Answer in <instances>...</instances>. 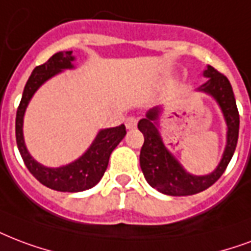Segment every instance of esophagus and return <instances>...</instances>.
I'll use <instances>...</instances> for the list:
<instances>
[{
	"mask_svg": "<svg viewBox=\"0 0 251 251\" xmlns=\"http://www.w3.org/2000/svg\"><path fill=\"white\" fill-rule=\"evenodd\" d=\"M137 124H138V118H137V117L131 116V117L126 118L125 125H126V127H127V129H134V127L137 126Z\"/></svg>",
	"mask_w": 251,
	"mask_h": 251,
	"instance_id": "esophagus-1",
	"label": "esophagus"
}]
</instances>
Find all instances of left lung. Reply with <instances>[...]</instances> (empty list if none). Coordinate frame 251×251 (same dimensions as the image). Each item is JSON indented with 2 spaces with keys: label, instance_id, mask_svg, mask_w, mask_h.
I'll use <instances>...</instances> for the list:
<instances>
[{
  "label": "left lung",
  "instance_id": "1",
  "mask_svg": "<svg viewBox=\"0 0 251 251\" xmlns=\"http://www.w3.org/2000/svg\"><path fill=\"white\" fill-rule=\"evenodd\" d=\"M204 76L208 77V81L198 89L205 92L217 101L227 126L226 147L224 151L223 159L212 174L202 176L191 175L166 149L156 127L160 114L159 106L150 109L146 117L138 122V129L142 131L145 137V142L139 155V163L143 175L152 188L158 189L164 195L188 196L205 191L221 177L236 150L240 130V114L232 85L226 79V76H224L212 66L206 67Z\"/></svg>",
  "mask_w": 251,
  "mask_h": 251
}]
</instances>
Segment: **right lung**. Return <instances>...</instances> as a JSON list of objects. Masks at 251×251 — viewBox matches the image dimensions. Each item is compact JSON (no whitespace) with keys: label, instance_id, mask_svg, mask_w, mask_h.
<instances>
[{"label":"right lung","instance_id":"obj_1","mask_svg":"<svg viewBox=\"0 0 251 251\" xmlns=\"http://www.w3.org/2000/svg\"><path fill=\"white\" fill-rule=\"evenodd\" d=\"M72 51H60L50 57L49 60L34 68L31 76L28 77L25 85L22 100L19 102L15 117V138L17 146L21 152L27 170L32 174L36 180L42 184L60 192H80L95 187L106 171L109 163V156L112 151L117 147L126 135L125 125L116 126L110 129L99 131L91 147L88 149L79 159L63 167L50 168L38 163L28 154L24 141V116L27 108L28 101L42 84L47 81L59 72L67 68H74Z\"/></svg>","mask_w":251,"mask_h":251}]
</instances>
